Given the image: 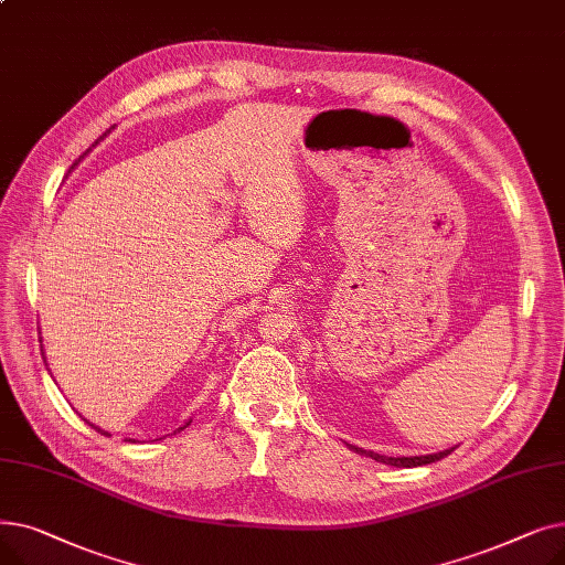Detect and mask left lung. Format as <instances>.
I'll return each mask as SVG.
<instances>
[{"label":"left lung","instance_id":"1","mask_svg":"<svg viewBox=\"0 0 565 565\" xmlns=\"http://www.w3.org/2000/svg\"><path fill=\"white\" fill-rule=\"evenodd\" d=\"M350 449L362 454V456H369V458H373V460H377V462H384V465H394V467H422V465H430V462H437V460H441V458H447L456 447H454V449H447V451H439V454H430V456H409V458L380 456V454H373V451H364V449H360V447H352V444H350Z\"/></svg>","mask_w":565,"mask_h":565}]
</instances>
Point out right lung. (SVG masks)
Here are the masks:
<instances>
[{
  "label": "right lung",
  "mask_w": 565,
  "mask_h": 565,
  "mask_svg": "<svg viewBox=\"0 0 565 565\" xmlns=\"http://www.w3.org/2000/svg\"><path fill=\"white\" fill-rule=\"evenodd\" d=\"M41 352H43V345H41ZM92 426H94V424H92ZM188 426H190V422H188V424H185V426H181V428H178V430H185V428H188ZM94 428H96V430H98V433H100V435H109V433H105V430H100V428H98V426H94Z\"/></svg>",
  "instance_id": "obj_1"
}]
</instances>
